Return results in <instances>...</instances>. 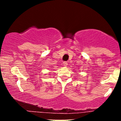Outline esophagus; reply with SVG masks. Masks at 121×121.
<instances>
[{"label": "esophagus", "instance_id": "1", "mask_svg": "<svg viewBox=\"0 0 121 121\" xmlns=\"http://www.w3.org/2000/svg\"><path fill=\"white\" fill-rule=\"evenodd\" d=\"M63 64H64V66H67V65H68V62H66V61L63 62Z\"/></svg>", "mask_w": 121, "mask_h": 121}]
</instances>
